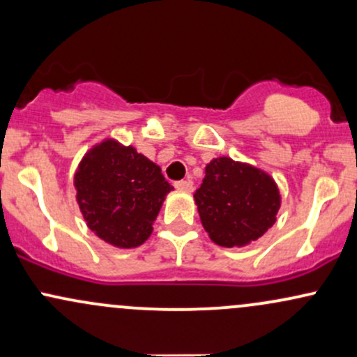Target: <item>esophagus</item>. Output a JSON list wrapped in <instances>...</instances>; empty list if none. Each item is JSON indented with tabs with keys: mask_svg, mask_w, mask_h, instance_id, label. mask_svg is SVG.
<instances>
[{
	"mask_svg": "<svg viewBox=\"0 0 357 357\" xmlns=\"http://www.w3.org/2000/svg\"><path fill=\"white\" fill-rule=\"evenodd\" d=\"M174 188L178 191H192V183L191 181H176L174 183Z\"/></svg>",
	"mask_w": 357,
	"mask_h": 357,
	"instance_id": "34e87169",
	"label": "esophagus"
}]
</instances>
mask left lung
<instances>
[{
	"label": "left lung",
	"mask_w": 357,
	"mask_h": 357,
	"mask_svg": "<svg viewBox=\"0 0 357 357\" xmlns=\"http://www.w3.org/2000/svg\"><path fill=\"white\" fill-rule=\"evenodd\" d=\"M204 171L195 202L203 228L216 245L243 247L275 223L280 195L267 173L230 158L213 159Z\"/></svg>",
	"instance_id": "left-lung-1"
}]
</instances>
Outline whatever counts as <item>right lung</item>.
Masks as SVG:
<instances>
[{"mask_svg":"<svg viewBox=\"0 0 357 357\" xmlns=\"http://www.w3.org/2000/svg\"><path fill=\"white\" fill-rule=\"evenodd\" d=\"M73 184L87 227L119 248L139 247L149 238L162 202L173 190L161 167L114 139L84 155Z\"/></svg>","mask_w":357,"mask_h":357,"instance_id":"1","label":"right lung"}]
</instances>
